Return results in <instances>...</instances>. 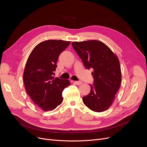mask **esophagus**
Wrapping results in <instances>:
<instances>
[{"label": "esophagus", "instance_id": "obj_1", "mask_svg": "<svg viewBox=\"0 0 147 147\" xmlns=\"http://www.w3.org/2000/svg\"><path fill=\"white\" fill-rule=\"evenodd\" d=\"M74 83L76 84H78V85H80V84H82L83 83V82L81 81H76V82H74Z\"/></svg>", "mask_w": 147, "mask_h": 147}]
</instances>
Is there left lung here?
Here are the masks:
<instances>
[{
  "instance_id": "left-lung-1",
  "label": "left lung",
  "mask_w": 147,
  "mask_h": 147,
  "mask_svg": "<svg viewBox=\"0 0 147 147\" xmlns=\"http://www.w3.org/2000/svg\"><path fill=\"white\" fill-rule=\"evenodd\" d=\"M72 46L86 69H94V86L83 98L84 104L95 112L111 107L121 82L120 62L117 55L105 44L98 40L73 42Z\"/></svg>"
}]
</instances>
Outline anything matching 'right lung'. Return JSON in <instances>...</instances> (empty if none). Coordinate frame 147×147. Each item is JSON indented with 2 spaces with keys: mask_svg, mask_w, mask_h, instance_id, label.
<instances>
[{
  "mask_svg": "<svg viewBox=\"0 0 147 147\" xmlns=\"http://www.w3.org/2000/svg\"><path fill=\"white\" fill-rule=\"evenodd\" d=\"M69 41L48 40L35 46L27 59L23 73L27 93L32 101L45 111L56 109L63 101V90L70 83L67 79L54 78L60 53Z\"/></svg>",
  "mask_w": 147,
  "mask_h": 147,
  "instance_id": "obj_1",
  "label": "right lung"
}]
</instances>
